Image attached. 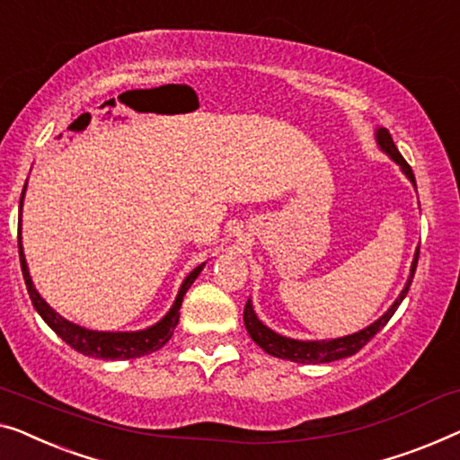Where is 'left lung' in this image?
<instances>
[{
    "label": "left lung",
    "instance_id": "left-lung-1",
    "mask_svg": "<svg viewBox=\"0 0 460 460\" xmlns=\"http://www.w3.org/2000/svg\"><path fill=\"white\" fill-rule=\"evenodd\" d=\"M376 143H377V147L382 149L385 155H388L392 162L398 165V168H401L402 174L411 181L412 189L417 190L415 174H412L411 165L404 162V157L398 153L394 141H392L390 132L382 128V126L376 128ZM417 259H419V249L415 251V257H412L411 271H409L407 282H404V288L401 290V295L396 296V301L390 305V309L385 311L382 317H377L374 323H369L367 328L355 332V334L325 338V341H296V338L282 336L271 328H268V325H265L261 319L257 317L251 298L244 305V328H246V332H249V336L252 338V342H255L257 346H261L268 355L278 357V358H286V361H292V363H303V365L305 363H332V361H338V358H346V357L355 355V352L361 350L363 346L367 344L371 338H374L377 332L390 322V317L394 315L398 305H401L402 298L407 296L409 286L412 282V276H415V270H417Z\"/></svg>",
    "mask_w": 460,
    "mask_h": 460
}]
</instances>
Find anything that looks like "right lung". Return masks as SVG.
I'll return each mask as SVG.
<instances>
[{
	"instance_id": "obj_1",
	"label": "right lung",
	"mask_w": 460,
	"mask_h": 460,
	"mask_svg": "<svg viewBox=\"0 0 460 460\" xmlns=\"http://www.w3.org/2000/svg\"><path fill=\"white\" fill-rule=\"evenodd\" d=\"M24 192H26V184L22 190V197H20V211H18V252H20V268H22V276L26 282V290H29L31 301L35 305V309L39 315L43 317V322L49 325V328L56 332V334L62 338L66 344H70L72 349L83 352L84 357H93V358H103V361H119V358H137V357H145L149 352L162 349V346L170 341L172 334H174V328L178 325V319H181V307H182V298L186 295V290L190 288V284L195 282L197 276L201 274L205 263L197 265L195 270L190 271L189 276L182 279L181 288H178V295L172 303L170 311L159 319L157 323L149 325L145 330H137V332H99V330H89L83 328L70 319H66L59 315L58 311H53L48 301L39 295V290L32 284L31 271H29V263H26L24 257V249H22V201H24Z\"/></svg>"
}]
</instances>
